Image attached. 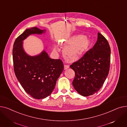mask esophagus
Here are the masks:
<instances>
[{"instance_id": "34e87169", "label": "esophagus", "mask_w": 127, "mask_h": 127, "mask_svg": "<svg viewBox=\"0 0 127 127\" xmlns=\"http://www.w3.org/2000/svg\"><path fill=\"white\" fill-rule=\"evenodd\" d=\"M69 68V65H68V64H64V70L68 69Z\"/></svg>"}]
</instances>
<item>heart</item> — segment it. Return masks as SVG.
<instances>
[{"label": "heart", "mask_w": 127, "mask_h": 127, "mask_svg": "<svg viewBox=\"0 0 127 127\" xmlns=\"http://www.w3.org/2000/svg\"><path fill=\"white\" fill-rule=\"evenodd\" d=\"M61 45L66 47L64 51L66 59L70 62H76L86 53L90 46V41L87 37L79 35L74 36L61 42ZM54 50L58 51L57 46Z\"/></svg>", "instance_id": "b5f03b06"}]
</instances>
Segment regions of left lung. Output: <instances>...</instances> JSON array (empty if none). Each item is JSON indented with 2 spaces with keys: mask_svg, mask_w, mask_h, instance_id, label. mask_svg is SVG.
I'll list each match as a JSON object with an SVG mask.
<instances>
[{
  "mask_svg": "<svg viewBox=\"0 0 127 127\" xmlns=\"http://www.w3.org/2000/svg\"><path fill=\"white\" fill-rule=\"evenodd\" d=\"M110 55L108 41L98 33L97 40L93 48L70 66L75 74L73 86L79 94L88 96L100 90L109 74Z\"/></svg>",
  "mask_w": 127,
  "mask_h": 127,
  "instance_id": "obj_1",
  "label": "left lung"
}]
</instances>
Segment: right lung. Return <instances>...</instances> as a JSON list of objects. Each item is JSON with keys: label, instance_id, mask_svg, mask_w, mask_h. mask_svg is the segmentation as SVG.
Segmentation results:
<instances>
[{"label": "right lung", "instance_id": "right-lung-1", "mask_svg": "<svg viewBox=\"0 0 127 127\" xmlns=\"http://www.w3.org/2000/svg\"><path fill=\"white\" fill-rule=\"evenodd\" d=\"M44 31L36 27L27 29L16 39L13 48L14 70L18 80L29 95L38 99L47 97L53 92L64 68L62 60L50 58L44 51L35 56L25 52L22 41L30 35Z\"/></svg>", "mask_w": 127, "mask_h": 127}]
</instances>
